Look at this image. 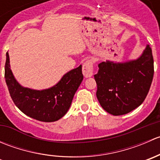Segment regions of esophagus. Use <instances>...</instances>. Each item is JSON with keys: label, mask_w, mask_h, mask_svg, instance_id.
<instances>
[{"label": "esophagus", "mask_w": 160, "mask_h": 160, "mask_svg": "<svg viewBox=\"0 0 160 160\" xmlns=\"http://www.w3.org/2000/svg\"><path fill=\"white\" fill-rule=\"evenodd\" d=\"M83 74L86 78L92 77L93 75V62L91 60H87L83 64Z\"/></svg>", "instance_id": "34e87169"}]
</instances>
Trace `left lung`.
<instances>
[{"label":"left lung","mask_w":160,"mask_h":160,"mask_svg":"<svg viewBox=\"0 0 160 160\" xmlns=\"http://www.w3.org/2000/svg\"><path fill=\"white\" fill-rule=\"evenodd\" d=\"M94 75L97 98L113 115H122L141 105L147 96L154 74L152 49L147 45L139 58L125 62L106 61L98 64Z\"/></svg>","instance_id":"left-lung-1"}]
</instances>
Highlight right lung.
<instances>
[{"label":"right lung","mask_w":160,"mask_h":160,"mask_svg":"<svg viewBox=\"0 0 160 160\" xmlns=\"http://www.w3.org/2000/svg\"><path fill=\"white\" fill-rule=\"evenodd\" d=\"M4 77L11 99L21 111L28 117L44 122H52L63 117L83 79L82 66L66 73L60 81L49 89L36 90L21 86L10 68L6 53Z\"/></svg>","instance_id":"1"}]
</instances>
